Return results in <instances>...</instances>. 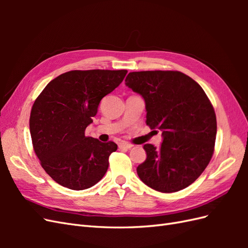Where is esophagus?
Here are the masks:
<instances>
[{"mask_svg": "<svg viewBox=\"0 0 248 248\" xmlns=\"http://www.w3.org/2000/svg\"><path fill=\"white\" fill-rule=\"evenodd\" d=\"M133 146L131 144H127V142H122V144L119 145V148L121 149H131Z\"/></svg>", "mask_w": 248, "mask_h": 248, "instance_id": "obj_1", "label": "esophagus"}]
</instances>
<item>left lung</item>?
Instances as JSON below:
<instances>
[{"instance_id": "obj_1", "label": "left lung", "mask_w": 248, "mask_h": 248, "mask_svg": "<svg viewBox=\"0 0 248 248\" xmlns=\"http://www.w3.org/2000/svg\"><path fill=\"white\" fill-rule=\"evenodd\" d=\"M125 85L145 100L151 129L162 131L159 148L144 145L140 179L160 192H176L193 183L214 152L216 116L204 90L180 71L130 72Z\"/></svg>"}]
</instances>
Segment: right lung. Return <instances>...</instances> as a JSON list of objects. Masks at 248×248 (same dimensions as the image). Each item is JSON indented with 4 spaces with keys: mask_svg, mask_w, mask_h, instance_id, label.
<instances>
[{
    "mask_svg": "<svg viewBox=\"0 0 248 248\" xmlns=\"http://www.w3.org/2000/svg\"><path fill=\"white\" fill-rule=\"evenodd\" d=\"M127 70H72L49 81L30 116L34 151L52 180L72 190L98 183L118 146L86 137L104 96L123 81Z\"/></svg>",
    "mask_w": 248,
    "mask_h": 248,
    "instance_id": "obj_1",
    "label": "right lung"
}]
</instances>
